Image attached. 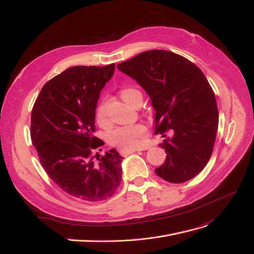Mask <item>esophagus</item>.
I'll return each mask as SVG.
<instances>
[{"mask_svg":"<svg viewBox=\"0 0 254 254\" xmlns=\"http://www.w3.org/2000/svg\"><path fill=\"white\" fill-rule=\"evenodd\" d=\"M137 151H140V150H129V151H121V154L122 155H128V154H132V153H135Z\"/></svg>","mask_w":254,"mask_h":254,"instance_id":"34e87169","label":"esophagus"}]
</instances>
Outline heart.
Listing matches in <instances>:
<instances>
[{
    "label": "heart",
    "instance_id": "b5f03b06",
    "mask_svg": "<svg viewBox=\"0 0 254 254\" xmlns=\"http://www.w3.org/2000/svg\"><path fill=\"white\" fill-rule=\"evenodd\" d=\"M134 91L135 89L133 88L124 89V91H121L120 96L122 99L127 102L128 97ZM108 99H102L96 109V121L101 127L108 125ZM146 127L142 124L119 127L110 130L108 135H106V140L112 145L118 146V148L122 150L129 151L140 148L143 142Z\"/></svg>",
    "mask_w": 254,
    "mask_h": 254
}]
</instances>
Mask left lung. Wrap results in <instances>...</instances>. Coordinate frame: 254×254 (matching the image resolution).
Here are the masks:
<instances>
[{
	"mask_svg": "<svg viewBox=\"0 0 254 254\" xmlns=\"http://www.w3.org/2000/svg\"><path fill=\"white\" fill-rule=\"evenodd\" d=\"M117 67L150 96L155 133L165 137L173 129L159 144L167 158L156 174L172 184L190 181L208 163L218 127L215 95L203 72L185 57L160 50L143 52Z\"/></svg>",
	"mask_w": 254,
	"mask_h": 254,
	"instance_id": "8db88e82",
	"label": "left lung"
}]
</instances>
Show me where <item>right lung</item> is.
<instances>
[{
	"mask_svg": "<svg viewBox=\"0 0 254 254\" xmlns=\"http://www.w3.org/2000/svg\"><path fill=\"white\" fill-rule=\"evenodd\" d=\"M115 64L72 66L41 89L31 112L30 135L40 162L53 182L67 194L86 201L111 197L120 185L124 157L94 136L100 92L113 77ZM101 151V150H100Z\"/></svg>",
	"mask_w": 254,
	"mask_h": 254,
	"instance_id": "obj_1",
	"label": "right lung"
}]
</instances>
